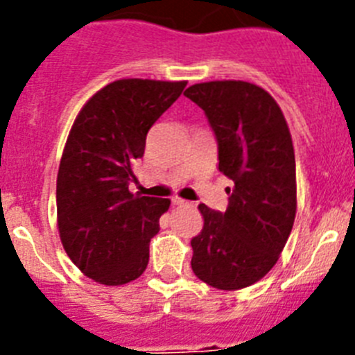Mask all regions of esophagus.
<instances>
[{"label":"esophagus","mask_w":355,"mask_h":355,"mask_svg":"<svg viewBox=\"0 0 355 355\" xmlns=\"http://www.w3.org/2000/svg\"><path fill=\"white\" fill-rule=\"evenodd\" d=\"M172 205L174 206H180V208H193V202H190V200H184V199H180V197H174L172 199Z\"/></svg>","instance_id":"esophagus-1"}]
</instances>
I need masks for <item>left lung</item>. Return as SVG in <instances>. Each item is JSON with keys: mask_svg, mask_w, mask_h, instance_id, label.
Instances as JSON below:
<instances>
[{"mask_svg": "<svg viewBox=\"0 0 355 355\" xmlns=\"http://www.w3.org/2000/svg\"><path fill=\"white\" fill-rule=\"evenodd\" d=\"M205 110L218 146V168L233 181L225 211L199 209L192 270L218 290H240L272 270L297 211L295 153L284 115L270 94L247 81H208L184 90Z\"/></svg>", "mask_w": 355, "mask_h": 355, "instance_id": "1", "label": "left lung"}]
</instances>
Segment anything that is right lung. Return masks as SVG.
Listing matches in <instances>:
<instances>
[{"instance_id":"add662e5","label":"right lung","mask_w":355,"mask_h":355,"mask_svg":"<svg viewBox=\"0 0 355 355\" xmlns=\"http://www.w3.org/2000/svg\"><path fill=\"white\" fill-rule=\"evenodd\" d=\"M184 87L187 81H114L74 121L56 178L58 231L72 263L97 283L126 284L149 263V241L171 200L133 196V165L150 126Z\"/></svg>"}]
</instances>
